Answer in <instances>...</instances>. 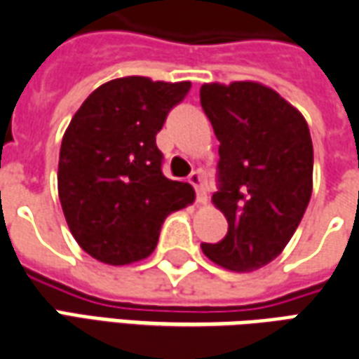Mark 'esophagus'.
Segmentation results:
<instances>
[{"label":"esophagus","instance_id":"obj_1","mask_svg":"<svg viewBox=\"0 0 359 359\" xmlns=\"http://www.w3.org/2000/svg\"><path fill=\"white\" fill-rule=\"evenodd\" d=\"M188 182L196 188V196H198V202H205L208 200V192H205V187H203V177L202 172L194 171L190 177H188Z\"/></svg>","mask_w":359,"mask_h":359}]
</instances>
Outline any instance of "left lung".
I'll return each mask as SVG.
<instances>
[{"mask_svg":"<svg viewBox=\"0 0 359 359\" xmlns=\"http://www.w3.org/2000/svg\"><path fill=\"white\" fill-rule=\"evenodd\" d=\"M200 102L219 140L213 203L229 221L225 238L202 244L211 262L238 273L264 267L300 225L313 188L306 118L259 82L203 84Z\"/></svg>","mask_w":359,"mask_h":359,"instance_id":"1","label":"left lung"}]
</instances>
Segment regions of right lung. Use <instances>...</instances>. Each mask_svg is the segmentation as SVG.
<instances>
[{"instance_id": "add662e5", "label": "right lung", "mask_w": 359, "mask_h": 359, "mask_svg": "<svg viewBox=\"0 0 359 359\" xmlns=\"http://www.w3.org/2000/svg\"><path fill=\"white\" fill-rule=\"evenodd\" d=\"M190 82L115 79L74 113L59 151L57 188L67 225L86 254L109 265L148 257L165 217L194 202L188 182L167 179L156 144Z\"/></svg>"}]
</instances>
